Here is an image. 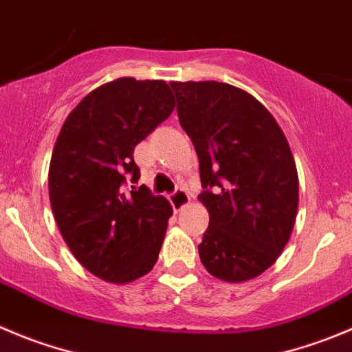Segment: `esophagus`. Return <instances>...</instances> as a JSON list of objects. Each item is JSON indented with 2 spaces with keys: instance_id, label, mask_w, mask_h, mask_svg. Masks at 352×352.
Masks as SVG:
<instances>
[{
  "instance_id": "1",
  "label": "esophagus",
  "mask_w": 352,
  "mask_h": 352,
  "mask_svg": "<svg viewBox=\"0 0 352 352\" xmlns=\"http://www.w3.org/2000/svg\"><path fill=\"white\" fill-rule=\"evenodd\" d=\"M169 200H170V206H173V209L176 210V212H178V210H182L183 207H186L190 204L188 193H186L183 188L174 190V192L169 195Z\"/></svg>"
}]
</instances>
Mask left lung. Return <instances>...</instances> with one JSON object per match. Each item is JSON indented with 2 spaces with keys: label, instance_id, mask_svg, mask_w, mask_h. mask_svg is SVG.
Listing matches in <instances>:
<instances>
[{
  "label": "left lung",
  "instance_id": "obj_1",
  "mask_svg": "<svg viewBox=\"0 0 352 352\" xmlns=\"http://www.w3.org/2000/svg\"><path fill=\"white\" fill-rule=\"evenodd\" d=\"M170 88L199 157V200L209 212L200 261L223 282L256 278L278 259L296 223L299 178L289 142L243 89L217 81Z\"/></svg>",
  "mask_w": 352,
  "mask_h": 352
}]
</instances>
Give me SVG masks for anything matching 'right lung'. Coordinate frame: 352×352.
<instances>
[{
    "mask_svg": "<svg viewBox=\"0 0 352 352\" xmlns=\"http://www.w3.org/2000/svg\"><path fill=\"white\" fill-rule=\"evenodd\" d=\"M174 105L166 81L120 78L86 95L60 129L48 173L53 216L74 257L105 282H135L159 259L170 204L126 185L140 178L135 146Z\"/></svg>",
    "mask_w": 352,
    "mask_h": 352,
    "instance_id": "obj_1",
    "label": "right lung"
}]
</instances>
